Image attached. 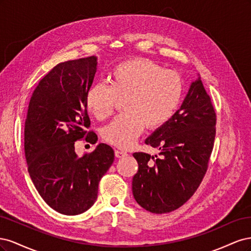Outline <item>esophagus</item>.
Instances as JSON below:
<instances>
[{
    "instance_id": "obj_1",
    "label": "esophagus",
    "mask_w": 251,
    "mask_h": 251,
    "mask_svg": "<svg viewBox=\"0 0 251 251\" xmlns=\"http://www.w3.org/2000/svg\"><path fill=\"white\" fill-rule=\"evenodd\" d=\"M126 155H127L126 151H125L115 150V156H116L117 158H124V157H126Z\"/></svg>"
}]
</instances>
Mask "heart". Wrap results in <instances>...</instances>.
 I'll return each mask as SVG.
<instances>
[{
  "instance_id": "obj_1",
  "label": "heart",
  "mask_w": 251,
  "mask_h": 251,
  "mask_svg": "<svg viewBox=\"0 0 251 251\" xmlns=\"http://www.w3.org/2000/svg\"><path fill=\"white\" fill-rule=\"evenodd\" d=\"M184 93L180 74L165 70L151 60L133 58L118 64L111 74V86L100 82L86 94L88 110L98 120L112 116L119 100L126 113L102 128V138L113 146L127 148L144 127L158 128L174 116Z\"/></svg>"
}]
</instances>
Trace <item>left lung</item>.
I'll use <instances>...</instances> for the list:
<instances>
[{
  "label": "left lung",
  "mask_w": 251,
  "mask_h": 251,
  "mask_svg": "<svg viewBox=\"0 0 251 251\" xmlns=\"http://www.w3.org/2000/svg\"><path fill=\"white\" fill-rule=\"evenodd\" d=\"M217 114L198 78L192 83L180 109L146 143L158 156L134 153L138 172L133 195L141 207L166 214L182 206L195 194L206 174L216 137Z\"/></svg>",
  "instance_id": "8db88e82"
}]
</instances>
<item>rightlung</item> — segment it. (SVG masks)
Listing matches in <instances>:
<instances>
[{
    "label": "right lung",
    "mask_w": 251,
    "mask_h": 251,
    "mask_svg": "<svg viewBox=\"0 0 251 251\" xmlns=\"http://www.w3.org/2000/svg\"><path fill=\"white\" fill-rule=\"evenodd\" d=\"M96 67L95 56L56 65L40 80L28 105L24 146L30 178L43 200L67 216L92 206L114 161V151L105 143L82 157L75 153V141H97V135L87 131L86 104Z\"/></svg>",
    "instance_id": "right-lung-1"
}]
</instances>
